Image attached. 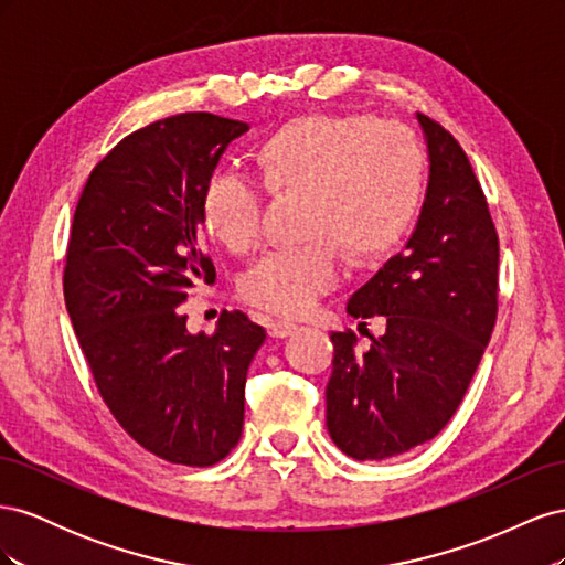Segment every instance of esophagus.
<instances>
[{
  "instance_id": "obj_1",
  "label": "esophagus",
  "mask_w": 565,
  "mask_h": 565,
  "mask_svg": "<svg viewBox=\"0 0 565 565\" xmlns=\"http://www.w3.org/2000/svg\"><path fill=\"white\" fill-rule=\"evenodd\" d=\"M297 330H299V324L289 322V320H273V322L268 324V334L276 337V339H285V337H289V334H295Z\"/></svg>"
}]
</instances>
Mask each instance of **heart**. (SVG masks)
<instances>
[{
	"instance_id": "heart-1",
	"label": "heart",
	"mask_w": 565,
	"mask_h": 565,
	"mask_svg": "<svg viewBox=\"0 0 565 565\" xmlns=\"http://www.w3.org/2000/svg\"><path fill=\"white\" fill-rule=\"evenodd\" d=\"M256 167L273 193H306L313 241L264 254L241 282L243 297L278 316H306L341 276V247L380 256L403 241L424 195L426 158L413 129L365 115L289 119L256 146ZM202 226L228 252L262 241L264 193L218 169L202 185Z\"/></svg>"
}]
</instances>
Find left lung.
<instances>
[{"label": "left lung", "mask_w": 565, "mask_h": 565, "mask_svg": "<svg viewBox=\"0 0 565 565\" xmlns=\"http://www.w3.org/2000/svg\"><path fill=\"white\" fill-rule=\"evenodd\" d=\"M417 119L429 150L417 226L347 306L384 316L386 330L365 351L353 332H332L328 431L361 461L403 455L450 422L498 318L500 243L481 183L452 134Z\"/></svg>", "instance_id": "obj_1"}]
</instances>
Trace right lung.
<instances>
[{"mask_svg": "<svg viewBox=\"0 0 565 565\" xmlns=\"http://www.w3.org/2000/svg\"><path fill=\"white\" fill-rule=\"evenodd\" d=\"M247 122L212 113L160 119L100 160L77 202L63 295L98 393L119 426L172 465L210 467L241 440L245 382L266 339L224 311L214 334L181 303L214 280L198 247L202 185Z\"/></svg>", "mask_w": 565, "mask_h": 565, "instance_id": "1", "label": "right lung"}]
</instances>
